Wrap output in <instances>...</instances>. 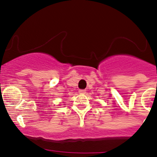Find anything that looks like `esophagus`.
Listing matches in <instances>:
<instances>
[{
	"instance_id": "1",
	"label": "esophagus",
	"mask_w": 157,
	"mask_h": 157,
	"mask_svg": "<svg viewBox=\"0 0 157 157\" xmlns=\"http://www.w3.org/2000/svg\"><path fill=\"white\" fill-rule=\"evenodd\" d=\"M86 90H84V89H80L79 90V93L80 94H85L86 93Z\"/></svg>"
}]
</instances>
